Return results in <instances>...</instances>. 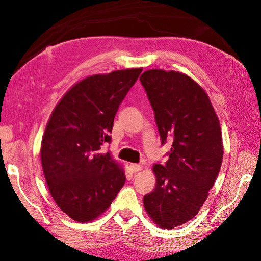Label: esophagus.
<instances>
[{
    "instance_id": "obj_1",
    "label": "esophagus",
    "mask_w": 261,
    "mask_h": 261,
    "mask_svg": "<svg viewBox=\"0 0 261 261\" xmlns=\"http://www.w3.org/2000/svg\"><path fill=\"white\" fill-rule=\"evenodd\" d=\"M129 167H130L132 172H134V173H136V172H139V171L142 170V166H141L140 164H130Z\"/></svg>"
}]
</instances>
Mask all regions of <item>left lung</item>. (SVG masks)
<instances>
[{"instance_id":"obj_1","label":"left lung","mask_w":261,"mask_h":261,"mask_svg":"<svg viewBox=\"0 0 261 261\" xmlns=\"http://www.w3.org/2000/svg\"><path fill=\"white\" fill-rule=\"evenodd\" d=\"M161 135L173 140L165 165L154 164L156 188L143 197L149 217L163 229L193 219L220 171V122L202 87L181 72L148 70L140 76Z\"/></svg>"}]
</instances>
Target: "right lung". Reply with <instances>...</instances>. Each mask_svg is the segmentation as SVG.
I'll use <instances>...</instances> for the list:
<instances>
[{
	"mask_svg": "<svg viewBox=\"0 0 261 261\" xmlns=\"http://www.w3.org/2000/svg\"><path fill=\"white\" fill-rule=\"evenodd\" d=\"M142 68L76 82L54 109L41 143V164L58 207L77 222L109 208L126 182L120 164L100 147L111 142L114 116Z\"/></svg>",
	"mask_w": 261,
	"mask_h": 261,
	"instance_id": "add662e5",
	"label": "right lung"
}]
</instances>
